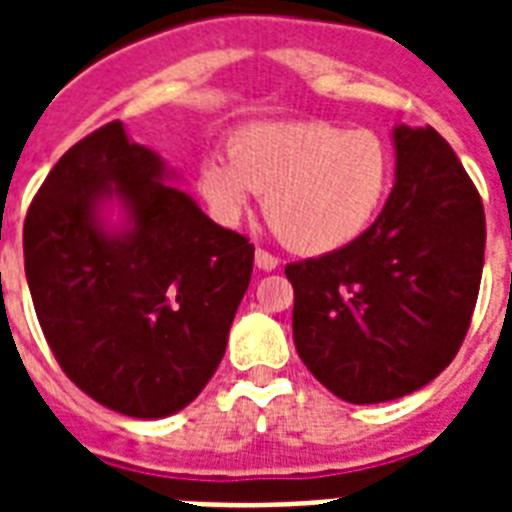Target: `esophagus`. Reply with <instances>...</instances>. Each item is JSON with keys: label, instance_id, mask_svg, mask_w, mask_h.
Returning a JSON list of instances; mask_svg holds the SVG:
<instances>
[{"label": "esophagus", "instance_id": "obj_1", "mask_svg": "<svg viewBox=\"0 0 512 512\" xmlns=\"http://www.w3.org/2000/svg\"><path fill=\"white\" fill-rule=\"evenodd\" d=\"M255 265L260 268V271H276V265H279V260L271 255V252H265V249H257L255 252Z\"/></svg>", "mask_w": 512, "mask_h": 512}]
</instances>
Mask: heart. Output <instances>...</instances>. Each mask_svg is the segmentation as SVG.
<instances>
[{
  "mask_svg": "<svg viewBox=\"0 0 512 512\" xmlns=\"http://www.w3.org/2000/svg\"><path fill=\"white\" fill-rule=\"evenodd\" d=\"M390 185V154L372 130L319 122H255L231 138L228 159L199 164V191L225 223L265 193V217L297 255H329L372 223Z\"/></svg>",
  "mask_w": 512,
  "mask_h": 512,
  "instance_id": "heart-1",
  "label": "heart"
}]
</instances>
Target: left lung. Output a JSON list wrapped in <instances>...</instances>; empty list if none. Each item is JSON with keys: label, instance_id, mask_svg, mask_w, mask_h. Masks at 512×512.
<instances>
[{"label": "left lung", "instance_id": "left-lung-1", "mask_svg": "<svg viewBox=\"0 0 512 512\" xmlns=\"http://www.w3.org/2000/svg\"><path fill=\"white\" fill-rule=\"evenodd\" d=\"M396 183L358 239L289 263L303 364L350 404L409 396L457 356L484 271L476 185L433 127L393 130Z\"/></svg>", "mask_w": 512, "mask_h": 512}]
</instances>
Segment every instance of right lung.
I'll return each mask as SVG.
<instances>
[{"mask_svg":"<svg viewBox=\"0 0 512 512\" xmlns=\"http://www.w3.org/2000/svg\"><path fill=\"white\" fill-rule=\"evenodd\" d=\"M122 122L52 167L23 223L26 281L60 369L127 417H170L223 361L255 247L212 223ZM116 203L119 224L107 220Z\"/></svg>","mask_w":512,"mask_h":512,"instance_id":"obj_1","label":"right lung"}]
</instances>
